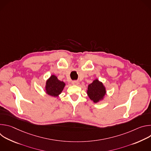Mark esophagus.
<instances>
[{
  "label": "esophagus",
  "instance_id": "esophagus-1",
  "mask_svg": "<svg viewBox=\"0 0 151 151\" xmlns=\"http://www.w3.org/2000/svg\"><path fill=\"white\" fill-rule=\"evenodd\" d=\"M72 84L77 85L79 84V82L78 81H72Z\"/></svg>",
  "mask_w": 151,
  "mask_h": 151
}]
</instances>
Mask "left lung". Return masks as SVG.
I'll use <instances>...</instances> for the list:
<instances>
[{
	"label": "left lung",
	"instance_id": "obj_1",
	"mask_svg": "<svg viewBox=\"0 0 151 151\" xmlns=\"http://www.w3.org/2000/svg\"><path fill=\"white\" fill-rule=\"evenodd\" d=\"M87 94L91 100L97 103L103 98L106 94V90L103 83L96 79L88 85Z\"/></svg>",
	"mask_w": 151,
	"mask_h": 151
}]
</instances>
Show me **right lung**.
<instances>
[{"mask_svg":"<svg viewBox=\"0 0 151 151\" xmlns=\"http://www.w3.org/2000/svg\"><path fill=\"white\" fill-rule=\"evenodd\" d=\"M64 85L63 82L59 81L55 75H52L46 83L47 93L51 96L57 97L63 91Z\"/></svg>","mask_w":151,"mask_h":151,"instance_id":"1","label":"right lung"}]
</instances>
